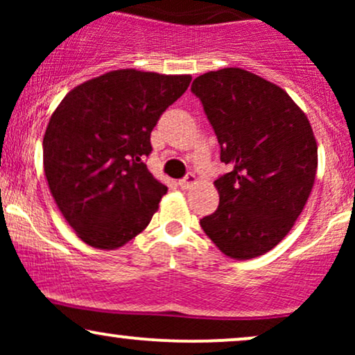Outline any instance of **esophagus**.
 I'll return each instance as SVG.
<instances>
[{
    "mask_svg": "<svg viewBox=\"0 0 355 355\" xmlns=\"http://www.w3.org/2000/svg\"><path fill=\"white\" fill-rule=\"evenodd\" d=\"M195 183H197V177H195L193 173L185 175V177H183L182 180H178V185H180L183 190L190 189V187H191V185H195Z\"/></svg>",
    "mask_w": 355,
    "mask_h": 355,
    "instance_id": "esophagus-1",
    "label": "esophagus"
}]
</instances>
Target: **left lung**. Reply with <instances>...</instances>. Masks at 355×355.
Listing matches in <instances>:
<instances>
[{"label":"left lung","mask_w":355,"mask_h":355,"mask_svg":"<svg viewBox=\"0 0 355 355\" xmlns=\"http://www.w3.org/2000/svg\"><path fill=\"white\" fill-rule=\"evenodd\" d=\"M191 92L230 168L214 182L220 203L200 220L202 229L230 259L267 254L294 227L315 180L309 118L287 92L242 68L203 73Z\"/></svg>","instance_id":"1"}]
</instances>
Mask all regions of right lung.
I'll return each instance as SVG.
<instances>
[{"mask_svg": "<svg viewBox=\"0 0 355 355\" xmlns=\"http://www.w3.org/2000/svg\"><path fill=\"white\" fill-rule=\"evenodd\" d=\"M190 75L113 70L61 100L43 138V168L64 220L88 245L123 247L146 229L166 187L148 172L150 133Z\"/></svg>", "mask_w": 355, "mask_h": 355, "instance_id": "obj_1", "label": "right lung"}]
</instances>
